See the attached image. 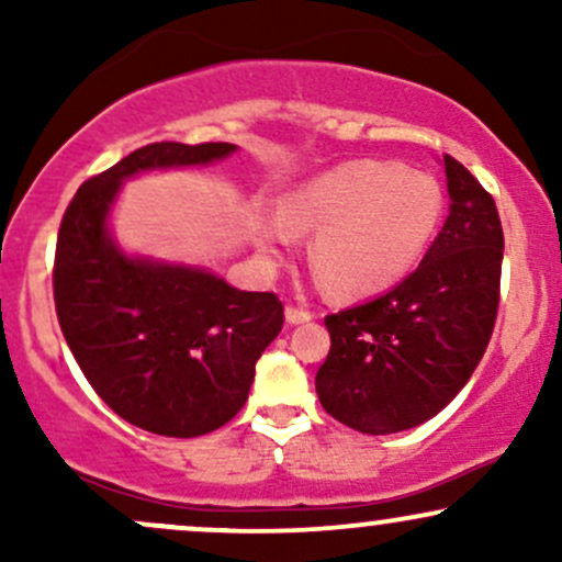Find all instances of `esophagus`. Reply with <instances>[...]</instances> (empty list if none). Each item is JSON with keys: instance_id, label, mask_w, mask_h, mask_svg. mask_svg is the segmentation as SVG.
<instances>
[{"instance_id": "1", "label": "esophagus", "mask_w": 562, "mask_h": 562, "mask_svg": "<svg viewBox=\"0 0 562 562\" xmlns=\"http://www.w3.org/2000/svg\"><path fill=\"white\" fill-rule=\"evenodd\" d=\"M312 317H314V314L308 312V308L293 306V303H288V306H285V319L290 322V325H301V322H308Z\"/></svg>"}]
</instances>
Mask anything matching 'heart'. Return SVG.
Masks as SVG:
<instances>
[{
  "label": "heart",
  "mask_w": 562,
  "mask_h": 562,
  "mask_svg": "<svg viewBox=\"0 0 562 562\" xmlns=\"http://www.w3.org/2000/svg\"><path fill=\"white\" fill-rule=\"evenodd\" d=\"M443 190L425 171L402 164L353 160L317 173L280 200V222L263 243L288 232L312 235V267L340 299L383 293L420 263L443 218Z\"/></svg>",
  "instance_id": "obj_1"
}]
</instances>
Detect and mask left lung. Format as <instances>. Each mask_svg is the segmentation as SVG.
Wrapping results in <instances>:
<instances>
[{
	"label": "left lung",
	"instance_id": "1",
	"mask_svg": "<svg viewBox=\"0 0 562 562\" xmlns=\"http://www.w3.org/2000/svg\"><path fill=\"white\" fill-rule=\"evenodd\" d=\"M449 216L420 267L389 293L325 317L330 353L317 372L327 415L385 436L447 406L486 351L499 306L505 235L494 198L443 156Z\"/></svg>",
	"mask_w": 562,
	"mask_h": 562
}]
</instances>
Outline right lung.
<instances>
[{
    "mask_svg": "<svg viewBox=\"0 0 562 562\" xmlns=\"http://www.w3.org/2000/svg\"><path fill=\"white\" fill-rule=\"evenodd\" d=\"M229 142H153L97 173L70 200L55 250V308L83 378L119 417L158 436L195 438L248 402L256 362L282 330V301L209 269L126 256L108 227L128 177L205 166Z\"/></svg>",
    "mask_w": 562,
    "mask_h": 562,
    "instance_id": "1",
    "label": "right lung"
}]
</instances>
